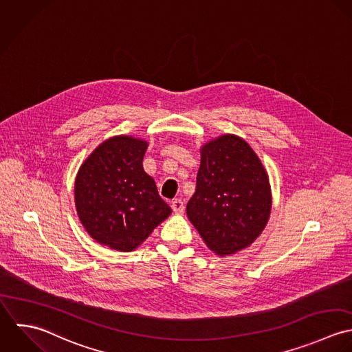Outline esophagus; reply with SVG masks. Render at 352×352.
<instances>
[{
	"label": "esophagus",
	"mask_w": 352,
	"mask_h": 352,
	"mask_svg": "<svg viewBox=\"0 0 352 352\" xmlns=\"http://www.w3.org/2000/svg\"><path fill=\"white\" fill-rule=\"evenodd\" d=\"M171 208H173V211L175 212L177 214H182L184 211H185V206H184L182 200H179V199H175V200L171 203Z\"/></svg>",
	"instance_id": "esophagus-1"
}]
</instances>
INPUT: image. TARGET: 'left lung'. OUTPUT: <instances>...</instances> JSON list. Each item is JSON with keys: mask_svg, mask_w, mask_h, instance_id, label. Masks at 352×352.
I'll use <instances>...</instances> for the list:
<instances>
[{"mask_svg": "<svg viewBox=\"0 0 352 352\" xmlns=\"http://www.w3.org/2000/svg\"><path fill=\"white\" fill-rule=\"evenodd\" d=\"M200 152L196 192L186 213L210 250L231 256L249 248L270 220V178L257 153L239 136L212 139Z\"/></svg>", "mask_w": 352, "mask_h": 352, "instance_id": "obj_1", "label": "left lung"}]
</instances>
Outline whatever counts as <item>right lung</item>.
Here are the masks:
<instances>
[{
  "mask_svg": "<svg viewBox=\"0 0 352 352\" xmlns=\"http://www.w3.org/2000/svg\"><path fill=\"white\" fill-rule=\"evenodd\" d=\"M148 142L114 136L99 144L80 166L74 181L76 211L98 243L132 252L166 220L171 208L144 171Z\"/></svg>",
  "mask_w": 352,
  "mask_h": 352,
  "instance_id": "add662e5",
  "label": "right lung"
}]
</instances>
